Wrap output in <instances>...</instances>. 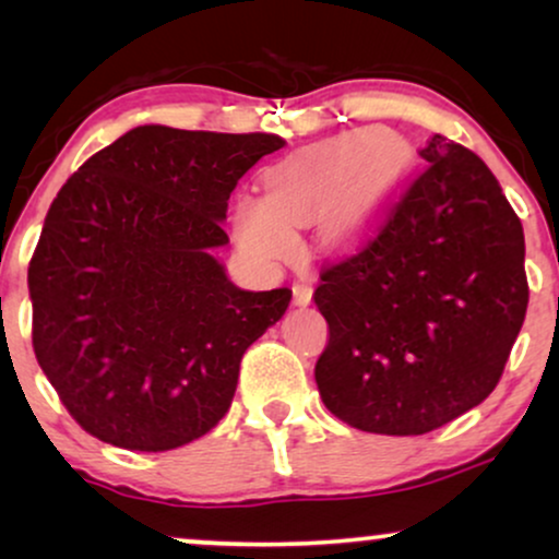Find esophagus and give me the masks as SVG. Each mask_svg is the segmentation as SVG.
<instances>
[{"label": "esophagus", "instance_id": "esophagus-1", "mask_svg": "<svg viewBox=\"0 0 559 559\" xmlns=\"http://www.w3.org/2000/svg\"><path fill=\"white\" fill-rule=\"evenodd\" d=\"M312 300V287L305 285V282H300V285H295V302L297 305H308Z\"/></svg>", "mask_w": 559, "mask_h": 559}]
</instances>
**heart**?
<instances>
[{"label":"heart","instance_id":"1","mask_svg":"<svg viewBox=\"0 0 559 559\" xmlns=\"http://www.w3.org/2000/svg\"><path fill=\"white\" fill-rule=\"evenodd\" d=\"M384 140V129H361L272 167L264 178V203L247 198L236 209L239 241L251 254H285L293 247V226L310 221L356 180L350 201L331 221L335 239H346L361 224L371 198L392 186L407 165V152Z\"/></svg>","mask_w":559,"mask_h":559}]
</instances>
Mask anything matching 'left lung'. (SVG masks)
Returning a JSON list of instances; mask_svg holds the SVG:
<instances>
[{"label":"left lung","mask_w":559,"mask_h":559,"mask_svg":"<svg viewBox=\"0 0 559 559\" xmlns=\"http://www.w3.org/2000/svg\"><path fill=\"white\" fill-rule=\"evenodd\" d=\"M350 254L323 264L316 305L328 346L323 404L377 435H425L499 384L530 285L522 221L484 159L448 136Z\"/></svg>","instance_id":"obj_1"}]
</instances>
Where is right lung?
Returning a JSON list of instances; mask_svg holds the SVG:
<instances>
[{
    "label": "right lung",
    "instance_id": "1",
    "mask_svg": "<svg viewBox=\"0 0 559 559\" xmlns=\"http://www.w3.org/2000/svg\"><path fill=\"white\" fill-rule=\"evenodd\" d=\"M277 134L147 124L91 155L29 259L33 348L63 407L109 445H188L231 407L239 364L293 289L247 293L211 249L241 175Z\"/></svg>",
    "mask_w": 559,
    "mask_h": 559
}]
</instances>
